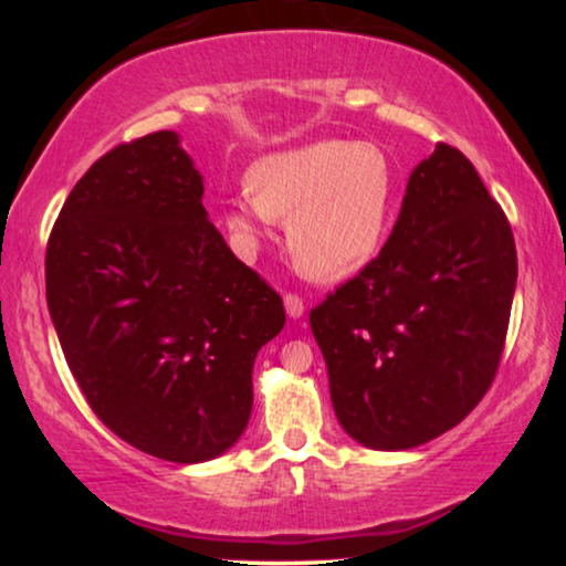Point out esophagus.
I'll use <instances>...</instances> for the list:
<instances>
[{
  "mask_svg": "<svg viewBox=\"0 0 566 566\" xmlns=\"http://www.w3.org/2000/svg\"><path fill=\"white\" fill-rule=\"evenodd\" d=\"M283 304H285V314H289L291 319H301V316H304V301H301L296 293H285Z\"/></svg>",
  "mask_w": 566,
  "mask_h": 566,
  "instance_id": "esophagus-1",
  "label": "esophagus"
}]
</instances>
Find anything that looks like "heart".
<instances>
[{"label": "heart", "instance_id": "obj_1", "mask_svg": "<svg viewBox=\"0 0 566 566\" xmlns=\"http://www.w3.org/2000/svg\"><path fill=\"white\" fill-rule=\"evenodd\" d=\"M397 177L381 146L314 142L275 151L250 169V185L227 200L223 227L237 252L252 254L275 219L298 270L314 281H343L381 250L391 227Z\"/></svg>", "mask_w": 566, "mask_h": 566}]
</instances>
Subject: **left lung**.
I'll list each match as a JSON object with an SVG mask.
<instances>
[{"mask_svg":"<svg viewBox=\"0 0 566 566\" xmlns=\"http://www.w3.org/2000/svg\"><path fill=\"white\" fill-rule=\"evenodd\" d=\"M515 281L505 213L474 165L438 144L378 258L308 316L347 436L407 451L455 428L497 374Z\"/></svg>","mask_w":566,"mask_h":566,"instance_id":"left-lung-1","label":"left lung"}]
</instances>
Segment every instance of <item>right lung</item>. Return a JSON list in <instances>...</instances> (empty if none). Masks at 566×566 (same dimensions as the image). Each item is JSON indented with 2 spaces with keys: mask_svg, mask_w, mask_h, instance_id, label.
<instances>
[{
  "mask_svg": "<svg viewBox=\"0 0 566 566\" xmlns=\"http://www.w3.org/2000/svg\"><path fill=\"white\" fill-rule=\"evenodd\" d=\"M45 298L92 412L138 451L203 463L242 438L283 301L234 258L175 130L115 146L69 192Z\"/></svg>",
  "mask_w": 566,
  "mask_h": 566,
  "instance_id": "add662e5",
  "label": "right lung"
}]
</instances>
